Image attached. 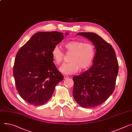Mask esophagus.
Returning <instances> with one entry per match:
<instances>
[{"mask_svg":"<svg viewBox=\"0 0 132 132\" xmlns=\"http://www.w3.org/2000/svg\"><path fill=\"white\" fill-rule=\"evenodd\" d=\"M68 77H69V76H68V75H64V79H67V78H68Z\"/></svg>","mask_w":132,"mask_h":132,"instance_id":"esophagus-1","label":"esophagus"}]
</instances>
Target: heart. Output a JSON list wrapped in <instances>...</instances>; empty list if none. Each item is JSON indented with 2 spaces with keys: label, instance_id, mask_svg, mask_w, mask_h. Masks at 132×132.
I'll list each match as a JSON object with an SVG mask.
<instances>
[{
  "label": "heart",
  "instance_id": "heart-1",
  "mask_svg": "<svg viewBox=\"0 0 132 132\" xmlns=\"http://www.w3.org/2000/svg\"><path fill=\"white\" fill-rule=\"evenodd\" d=\"M64 47L66 53H71L69 58L70 62L63 64L60 67L61 73L71 74L77 72L79 68L84 69L92 65L96 54L95 47L93 44L73 40L66 43ZM52 55L56 65H59L63 62L64 54L58 46H56L53 48Z\"/></svg>",
  "mask_w": 132,
  "mask_h": 132
}]
</instances>
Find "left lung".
I'll list each match as a JSON object with an SVG mask.
<instances>
[{
	"instance_id": "8db88e82",
	"label": "left lung",
	"mask_w": 132,
	"mask_h": 132,
	"mask_svg": "<svg viewBox=\"0 0 132 132\" xmlns=\"http://www.w3.org/2000/svg\"><path fill=\"white\" fill-rule=\"evenodd\" d=\"M77 35L92 41L96 52L92 67L73 77V97L82 107H95L103 104L113 93L118 72V61L113 47L98 35L88 32Z\"/></svg>"
}]
</instances>
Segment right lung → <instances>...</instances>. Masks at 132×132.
Masks as SVG:
<instances>
[{
	"instance_id": "add662e5",
	"label": "right lung",
	"mask_w": 132,
	"mask_h": 132,
	"mask_svg": "<svg viewBox=\"0 0 132 132\" xmlns=\"http://www.w3.org/2000/svg\"><path fill=\"white\" fill-rule=\"evenodd\" d=\"M64 36L58 31L37 32L16 54L13 68L16 88L23 100L32 105L48 101L64 79L53 62L52 51Z\"/></svg>"
}]
</instances>
